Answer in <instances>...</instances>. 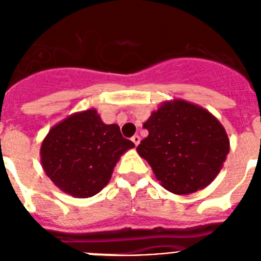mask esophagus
Segmentation results:
<instances>
[{
    "label": "esophagus",
    "instance_id": "1",
    "mask_svg": "<svg viewBox=\"0 0 261 261\" xmlns=\"http://www.w3.org/2000/svg\"><path fill=\"white\" fill-rule=\"evenodd\" d=\"M132 141H133V144H135L136 146H137V145L140 144V141H141V138H140V136H138V135H135L132 137Z\"/></svg>",
    "mask_w": 261,
    "mask_h": 261
}]
</instances>
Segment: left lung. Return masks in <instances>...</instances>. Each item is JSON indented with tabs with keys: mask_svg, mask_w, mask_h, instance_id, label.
<instances>
[{
	"mask_svg": "<svg viewBox=\"0 0 261 261\" xmlns=\"http://www.w3.org/2000/svg\"><path fill=\"white\" fill-rule=\"evenodd\" d=\"M149 136L137 153L156 180L175 195L204 190L220 174L230 150L225 128L208 110L183 99L161 103L144 123Z\"/></svg>",
	"mask_w": 261,
	"mask_h": 261,
	"instance_id": "8db88e82",
	"label": "left lung"
}]
</instances>
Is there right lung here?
<instances>
[{"mask_svg": "<svg viewBox=\"0 0 261 261\" xmlns=\"http://www.w3.org/2000/svg\"><path fill=\"white\" fill-rule=\"evenodd\" d=\"M135 144L116 124H105L95 108L70 115L41 142V167L62 192L86 199L105 188L120 156Z\"/></svg>", "mask_w": 261, "mask_h": 261, "instance_id": "add662e5", "label": "right lung"}]
</instances>
